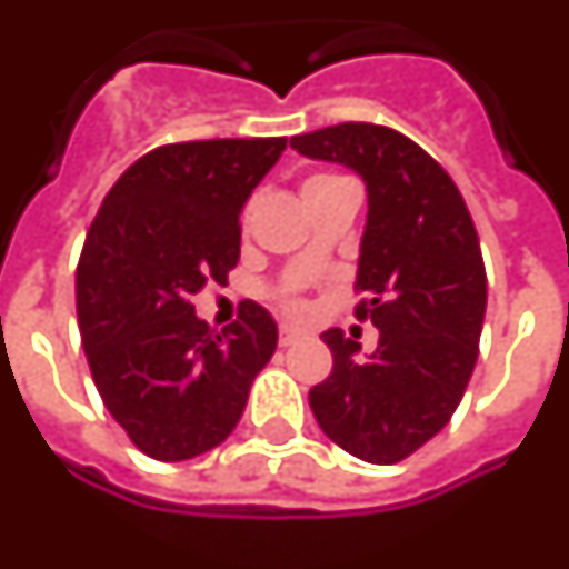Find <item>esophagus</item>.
Masks as SVG:
<instances>
[{"mask_svg":"<svg viewBox=\"0 0 569 569\" xmlns=\"http://www.w3.org/2000/svg\"><path fill=\"white\" fill-rule=\"evenodd\" d=\"M301 339V332H298V329H292V326H283V329H280V345H296V341Z\"/></svg>","mask_w":569,"mask_h":569,"instance_id":"34e87169","label":"esophagus"}]
</instances>
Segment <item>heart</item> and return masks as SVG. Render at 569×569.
Listing matches in <instances>:
<instances>
[{
  "label": "heart",
  "mask_w": 569,
  "mask_h": 569,
  "mask_svg": "<svg viewBox=\"0 0 569 569\" xmlns=\"http://www.w3.org/2000/svg\"><path fill=\"white\" fill-rule=\"evenodd\" d=\"M339 181H345V178H336V174H313V178H308V181H305V193H308V190H317V188H329V184H339ZM249 209H252V206H246V218H249ZM286 308L296 313L301 311V305H298V301H289Z\"/></svg>",
  "instance_id": "heart-1"
}]
</instances>
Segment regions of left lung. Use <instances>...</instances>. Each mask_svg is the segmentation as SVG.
<instances>
[{
    "label": "left lung",
    "mask_w": 569,
    "mask_h": 569,
    "mask_svg": "<svg viewBox=\"0 0 569 569\" xmlns=\"http://www.w3.org/2000/svg\"><path fill=\"white\" fill-rule=\"evenodd\" d=\"M289 144L367 184L353 286L367 296L357 317L379 329L367 357L341 329H326L332 372L308 400L341 450L395 465L450 422L478 363L487 311L478 230L450 174L395 129L341 122Z\"/></svg>",
    "instance_id": "1"
}]
</instances>
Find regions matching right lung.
<instances>
[{"label":"right lung","instance_id":"1","mask_svg":"<svg viewBox=\"0 0 569 569\" xmlns=\"http://www.w3.org/2000/svg\"><path fill=\"white\" fill-rule=\"evenodd\" d=\"M286 138H224L150 150L91 221L77 268V317L91 379L132 443L184 462L224 443L277 351L256 301L209 329L190 298L240 261V212Z\"/></svg>","mask_w":569,"mask_h":569}]
</instances>
